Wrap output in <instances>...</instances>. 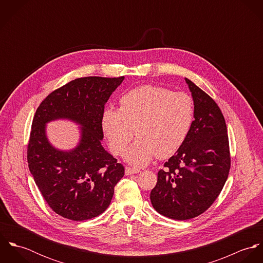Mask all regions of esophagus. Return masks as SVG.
<instances>
[{"instance_id":"esophagus-1","label":"esophagus","mask_w":263,"mask_h":263,"mask_svg":"<svg viewBox=\"0 0 263 263\" xmlns=\"http://www.w3.org/2000/svg\"><path fill=\"white\" fill-rule=\"evenodd\" d=\"M139 172H140V170H137L134 168H129V167L125 168V175H133V174H137Z\"/></svg>"}]
</instances>
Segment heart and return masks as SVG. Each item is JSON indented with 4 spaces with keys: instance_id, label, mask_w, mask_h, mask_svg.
<instances>
[{
    "instance_id": "b5f03b06",
    "label": "heart",
    "mask_w": 263,
    "mask_h": 263,
    "mask_svg": "<svg viewBox=\"0 0 263 263\" xmlns=\"http://www.w3.org/2000/svg\"><path fill=\"white\" fill-rule=\"evenodd\" d=\"M119 109H106L101 120L110 150L121 156L133 141L125 160L145 167L158 157L167 159L187 139L194 119L192 98L184 92L145 85L129 90L119 100Z\"/></svg>"
}]
</instances>
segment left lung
Masks as SVG:
<instances>
[{
  "instance_id": "left-lung-1",
  "label": "left lung",
  "mask_w": 263,
  "mask_h": 263,
  "mask_svg": "<svg viewBox=\"0 0 263 263\" xmlns=\"http://www.w3.org/2000/svg\"><path fill=\"white\" fill-rule=\"evenodd\" d=\"M194 103V120L183 146L158 172L151 202L161 215L189 220L204 213L225 185L231 167L224 115L215 100L185 79Z\"/></svg>"
}]
</instances>
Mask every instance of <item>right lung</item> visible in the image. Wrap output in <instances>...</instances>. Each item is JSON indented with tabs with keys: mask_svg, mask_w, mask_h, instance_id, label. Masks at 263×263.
<instances>
[{
	"mask_svg": "<svg viewBox=\"0 0 263 263\" xmlns=\"http://www.w3.org/2000/svg\"><path fill=\"white\" fill-rule=\"evenodd\" d=\"M123 79L78 78L47 95L34 114L28 167L49 208L63 218L78 222L101 215L124 175L123 165L101 145L104 106ZM58 118L82 125L81 141L74 151H57L47 141L45 123Z\"/></svg>",
	"mask_w": 263,
	"mask_h": 263,
	"instance_id": "1",
	"label": "right lung"
}]
</instances>
